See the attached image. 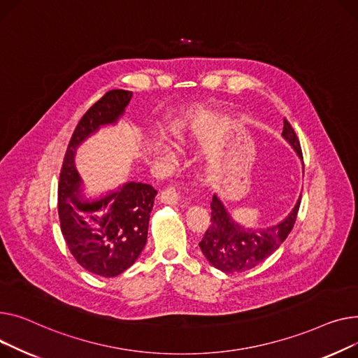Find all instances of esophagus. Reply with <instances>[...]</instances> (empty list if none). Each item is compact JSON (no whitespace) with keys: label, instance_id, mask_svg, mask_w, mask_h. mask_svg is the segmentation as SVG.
I'll return each mask as SVG.
<instances>
[{"label":"esophagus","instance_id":"34e87169","mask_svg":"<svg viewBox=\"0 0 358 358\" xmlns=\"http://www.w3.org/2000/svg\"><path fill=\"white\" fill-rule=\"evenodd\" d=\"M160 201H162L163 203H167V205H180V203L185 202V201L182 199L179 189H178L176 186L166 187L164 191L160 194Z\"/></svg>","mask_w":358,"mask_h":358}]
</instances>
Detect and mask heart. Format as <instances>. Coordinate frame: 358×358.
Masks as SVG:
<instances>
[{"mask_svg":"<svg viewBox=\"0 0 358 358\" xmlns=\"http://www.w3.org/2000/svg\"><path fill=\"white\" fill-rule=\"evenodd\" d=\"M178 138L182 140V134L180 133H178ZM153 152L156 155H159V156H163V155H166V147L162 143H155L153 144Z\"/></svg>","mask_w":358,"mask_h":358,"instance_id":"1","label":"heart"}]
</instances>
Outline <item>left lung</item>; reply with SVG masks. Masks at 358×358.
<instances>
[{
	"label": "left lung",
	"instance_id": "left-lung-1",
	"mask_svg": "<svg viewBox=\"0 0 358 358\" xmlns=\"http://www.w3.org/2000/svg\"><path fill=\"white\" fill-rule=\"evenodd\" d=\"M282 137L302 159L299 140L292 125L283 120ZM301 198L290 214L279 224L263 229L244 228L231 218L217 194L211 201V224L199 243L203 256L215 268L224 273H241L260 264L282 245L295 225Z\"/></svg>",
	"mask_w": 358,
	"mask_h": 358
}]
</instances>
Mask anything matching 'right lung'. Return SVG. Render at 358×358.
<instances>
[{
    "instance_id": "right-lung-1",
    "label": "right lung",
    "mask_w": 358,
    "mask_h": 358,
    "mask_svg": "<svg viewBox=\"0 0 358 358\" xmlns=\"http://www.w3.org/2000/svg\"><path fill=\"white\" fill-rule=\"evenodd\" d=\"M131 96L130 91H108L83 114L68 144L59 178L57 209L63 238L75 260L102 278L121 275L138 259L157 191L152 185L127 182L96 199L83 198L75 155L90 136L120 120Z\"/></svg>"
}]
</instances>
